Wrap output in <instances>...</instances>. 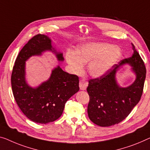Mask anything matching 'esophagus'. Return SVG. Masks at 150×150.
<instances>
[{
	"mask_svg": "<svg viewBox=\"0 0 150 150\" xmlns=\"http://www.w3.org/2000/svg\"><path fill=\"white\" fill-rule=\"evenodd\" d=\"M88 86V82L85 81L84 79H81L79 81V88L81 90H86L87 87Z\"/></svg>",
	"mask_w": 150,
	"mask_h": 150,
	"instance_id": "1",
	"label": "esophagus"
}]
</instances>
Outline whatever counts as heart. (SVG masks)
Returning <instances> with one entry per match:
<instances>
[{"label":"heart","mask_w":150,"mask_h":150,"mask_svg":"<svg viewBox=\"0 0 150 150\" xmlns=\"http://www.w3.org/2000/svg\"><path fill=\"white\" fill-rule=\"evenodd\" d=\"M121 50L117 46L108 43L90 42L78 47L75 52L67 53L66 60L71 70L80 73L83 64L88 63L89 74L95 77L105 74L118 61Z\"/></svg>","instance_id":"obj_1"}]
</instances>
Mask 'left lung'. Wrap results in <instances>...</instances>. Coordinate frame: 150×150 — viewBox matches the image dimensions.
Here are the masks:
<instances>
[{
  "instance_id": "8db88e82",
  "label": "left lung",
  "mask_w": 150,
  "mask_h": 150,
  "mask_svg": "<svg viewBox=\"0 0 150 150\" xmlns=\"http://www.w3.org/2000/svg\"><path fill=\"white\" fill-rule=\"evenodd\" d=\"M132 44V57L115 64L101 77L89 81L87 91L89 96L88 117L93 123L100 127L118 124L127 117L139 102L144 89L146 69L144 62ZM125 64L133 66L136 79L127 88L118 86L115 73Z\"/></svg>"
}]
</instances>
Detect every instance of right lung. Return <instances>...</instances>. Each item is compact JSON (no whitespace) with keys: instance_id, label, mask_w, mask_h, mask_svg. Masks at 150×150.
<instances>
[{"instance_id":"1","label":"right lung","mask_w":150,"mask_h":150,"mask_svg":"<svg viewBox=\"0 0 150 150\" xmlns=\"http://www.w3.org/2000/svg\"><path fill=\"white\" fill-rule=\"evenodd\" d=\"M46 50L54 53L59 61L64 60L62 53L52 48L50 38L38 34L19 52L11 74L13 96L18 106L29 119L41 124L57 120L62 115L67 101L79 90L78 76L69 74L59 66L52 71L48 80L38 87L29 86L25 81V61Z\"/></svg>"}]
</instances>
